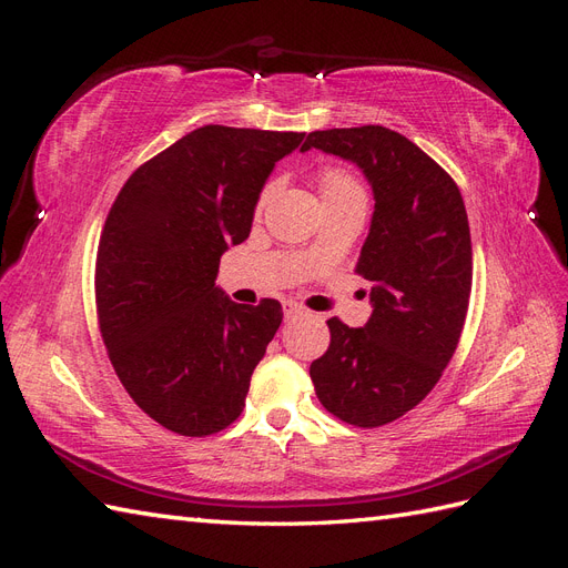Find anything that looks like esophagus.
Instances as JSON below:
<instances>
[{
    "label": "esophagus",
    "instance_id": "1",
    "mask_svg": "<svg viewBox=\"0 0 568 568\" xmlns=\"http://www.w3.org/2000/svg\"><path fill=\"white\" fill-rule=\"evenodd\" d=\"M298 315H305V307L298 305V303H291V301H284V317L291 320V317H298Z\"/></svg>",
    "mask_w": 568,
    "mask_h": 568
}]
</instances>
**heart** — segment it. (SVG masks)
<instances>
[{"mask_svg":"<svg viewBox=\"0 0 568 568\" xmlns=\"http://www.w3.org/2000/svg\"><path fill=\"white\" fill-rule=\"evenodd\" d=\"M277 180H267L261 189V194H257V209H263V205L270 203V199L277 192ZM317 186H320V194L322 201L326 199H338V196H353V194H365L363 186L353 178V173L348 170H343L338 165H326L320 170L317 175Z\"/></svg>","mask_w":568,"mask_h":568,"instance_id":"heart-1","label":"heart"}]
</instances>
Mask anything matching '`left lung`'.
<instances>
[{
    "label": "left lung",
    "mask_w": 568,
    "mask_h": 568,
    "mask_svg": "<svg viewBox=\"0 0 568 568\" xmlns=\"http://www.w3.org/2000/svg\"><path fill=\"white\" fill-rule=\"evenodd\" d=\"M313 146L363 168L376 203L355 265L372 282V317L359 329L326 320L332 341L311 379L326 412L376 428L417 407L457 351L474 272L467 209L455 180L400 132L317 130L301 151Z\"/></svg>",
    "instance_id": "8db88e82"
}]
</instances>
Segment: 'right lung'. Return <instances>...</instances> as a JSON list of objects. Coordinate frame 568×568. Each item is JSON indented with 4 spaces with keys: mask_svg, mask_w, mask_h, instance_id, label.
I'll return each mask as SVG.
<instances>
[{
    "mask_svg": "<svg viewBox=\"0 0 568 568\" xmlns=\"http://www.w3.org/2000/svg\"><path fill=\"white\" fill-rule=\"evenodd\" d=\"M305 132L203 125L130 175L101 230L99 332L134 405L203 438L242 415L282 305H239L215 286L220 255L251 232L274 163Z\"/></svg>",
    "mask_w": 568,
    "mask_h": 568,
    "instance_id": "add662e5",
    "label": "right lung"
}]
</instances>
